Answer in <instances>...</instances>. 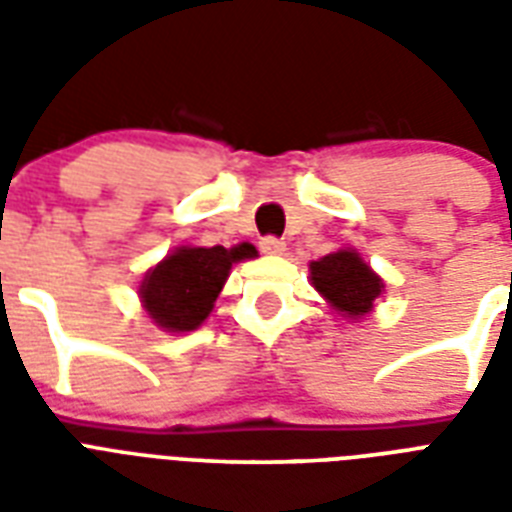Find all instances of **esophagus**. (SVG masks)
<instances>
[{"mask_svg":"<svg viewBox=\"0 0 512 512\" xmlns=\"http://www.w3.org/2000/svg\"><path fill=\"white\" fill-rule=\"evenodd\" d=\"M260 249H263L265 255H281V252L287 249V244H284L279 236H263V239H260Z\"/></svg>","mask_w":512,"mask_h":512,"instance_id":"esophagus-1","label":"esophagus"}]
</instances>
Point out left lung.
<instances>
[{
  "label": "left lung",
  "mask_w": 512,
  "mask_h": 512,
  "mask_svg": "<svg viewBox=\"0 0 512 512\" xmlns=\"http://www.w3.org/2000/svg\"><path fill=\"white\" fill-rule=\"evenodd\" d=\"M311 279L313 287L348 319H361L372 311L382 292L380 276L353 249H340L311 263Z\"/></svg>",
  "instance_id": "1"
}]
</instances>
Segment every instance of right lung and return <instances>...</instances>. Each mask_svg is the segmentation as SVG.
Instances as JSON below:
<instances>
[{"label": "right lung", "instance_id": "1", "mask_svg": "<svg viewBox=\"0 0 512 512\" xmlns=\"http://www.w3.org/2000/svg\"><path fill=\"white\" fill-rule=\"evenodd\" d=\"M252 244L239 247H180L146 273L140 297L156 327L191 332L207 319L233 263L255 257Z\"/></svg>", "mask_w": 512, "mask_h": 512}]
</instances>
